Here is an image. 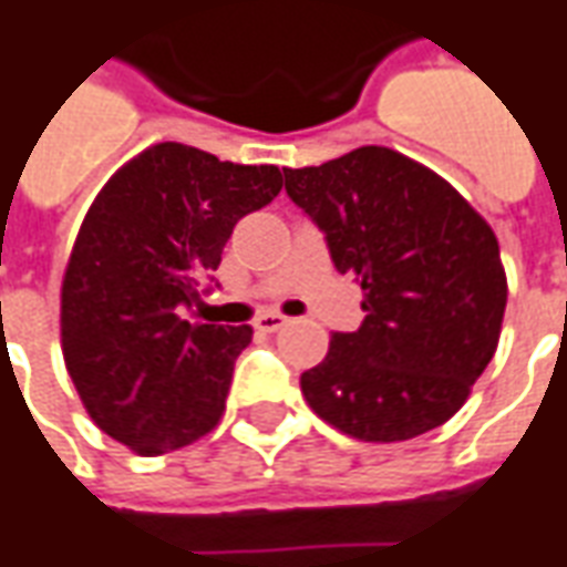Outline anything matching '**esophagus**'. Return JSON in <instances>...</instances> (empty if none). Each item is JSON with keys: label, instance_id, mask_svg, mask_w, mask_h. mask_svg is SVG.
<instances>
[{"label": "esophagus", "instance_id": "esophagus-1", "mask_svg": "<svg viewBox=\"0 0 567 567\" xmlns=\"http://www.w3.org/2000/svg\"><path fill=\"white\" fill-rule=\"evenodd\" d=\"M287 323H290V318H284V315H277V311H265V315L256 318V330H261V333H277V330L287 327Z\"/></svg>", "mask_w": 567, "mask_h": 567}]
</instances>
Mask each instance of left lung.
Returning a JSON list of instances; mask_svg holds the SVG:
<instances>
[{"label":"left lung","mask_w":567,"mask_h":567,"mask_svg":"<svg viewBox=\"0 0 567 567\" xmlns=\"http://www.w3.org/2000/svg\"><path fill=\"white\" fill-rule=\"evenodd\" d=\"M290 200L327 234L339 275L364 290V323L333 333L302 395L358 441H408L447 423L485 373L506 311L497 237L454 185L367 144L284 169Z\"/></svg>","instance_id":"left-lung-1"}]
</instances>
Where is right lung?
Segmentation results:
<instances>
[{
    "instance_id": "1",
    "label": "right lung",
    "mask_w": 567,
    "mask_h": 567,
    "mask_svg": "<svg viewBox=\"0 0 567 567\" xmlns=\"http://www.w3.org/2000/svg\"><path fill=\"white\" fill-rule=\"evenodd\" d=\"M277 166L151 144L82 218L61 284V351L92 423L138 456L187 447L225 413L252 327L187 321L234 225L275 200Z\"/></svg>"
}]
</instances>
